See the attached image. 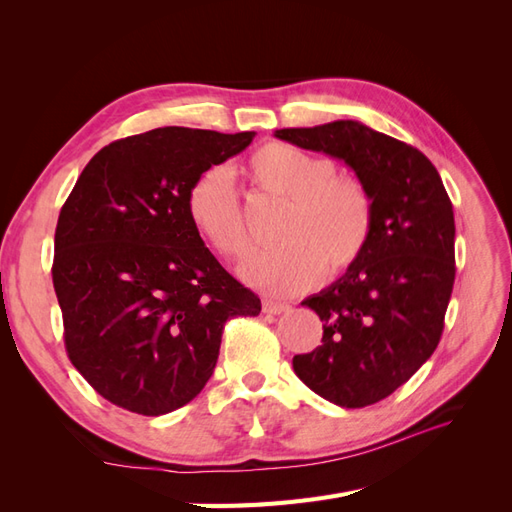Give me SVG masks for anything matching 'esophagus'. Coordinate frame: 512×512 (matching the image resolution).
Masks as SVG:
<instances>
[{
	"label": "esophagus",
	"instance_id": "1",
	"mask_svg": "<svg viewBox=\"0 0 512 512\" xmlns=\"http://www.w3.org/2000/svg\"><path fill=\"white\" fill-rule=\"evenodd\" d=\"M286 307L288 305L282 303V301H273V299L262 301V312H267V314H282Z\"/></svg>",
	"mask_w": 512,
	"mask_h": 512
}]
</instances>
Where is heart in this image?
<instances>
[{
	"mask_svg": "<svg viewBox=\"0 0 512 512\" xmlns=\"http://www.w3.org/2000/svg\"><path fill=\"white\" fill-rule=\"evenodd\" d=\"M241 173L256 192L284 200L275 226V241L282 245L245 260L241 275L247 284L288 297L312 288L324 273H348L367 252L376 207L359 175L337 173L331 160L277 141L254 149ZM185 213L220 256L239 260L250 247L241 200L224 168L209 166L194 177Z\"/></svg>",
	"mask_w": 512,
	"mask_h": 512,
	"instance_id": "heart-1",
	"label": "heart"
}]
</instances>
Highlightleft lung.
<instances>
[{
  "mask_svg": "<svg viewBox=\"0 0 512 512\" xmlns=\"http://www.w3.org/2000/svg\"><path fill=\"white\" fill-rule=\"evenodd\" d=\"M275 136L344 160L374 196V235L363 258L301 303L322 320V346L292 359L294 374L331 404L371 406L438 348L455 284L451 198L427 156L359 121Z\"/></svg>",
  "mask_w": 512,
  "mask_h": 512,
  "instance_id": "1",
  "label": "left lung"
}]
</instances>
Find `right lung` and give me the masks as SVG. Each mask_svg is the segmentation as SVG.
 <instances>
[{
    "label": "right lung",
    "instance_id": "right-lung-1",
    "mask_svg": "<svg viewBox=\"0 0 512 512\" xmlns=\"http://www.w3.org/2000/svg\"><path fill=\"white\" fill-rule=\"evenodd\" d=\"M254 136L170 126L121 138L61 207L51 273L66 352L111 404L143 416L185 406L213 374L226 320L260 314L185 213L194 177Z\"/></svg>",
    "mask_w": 512,
    "mask_h": 512
}]
</instances>
